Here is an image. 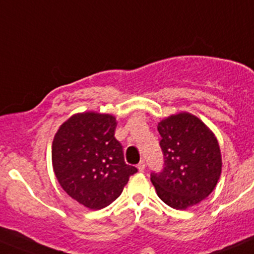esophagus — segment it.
Returning <instances> with one entry per match:
<instances>
[{
	"mask_svg": "<svg viewBox=\"0 0 254 254\" xmlns=\"http://www.w3.org/2000/svg\"><path fill=\"white\" fill-rule=\"evenodd\" d=\"M144 167H146V163H144V161H141L138 163V165H137V168H138L139 172H143Z\"/></svg>",
	"mask_w": 254,
	"mask_h": 254,
	"instance_id": "1",
	"label": "esophagus"
}]
</instances>
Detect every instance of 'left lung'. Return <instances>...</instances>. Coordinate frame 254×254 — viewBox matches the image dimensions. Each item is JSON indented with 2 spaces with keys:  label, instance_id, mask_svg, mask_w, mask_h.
Segmentation results:
<instances>
[{
  "label": "left lung",
  "instance_id": "1",
  "mask_svg": "<svg viewBox=\"0 0 254 254\" xmlns=\"http://www.w3.org/2000/svg\"><path fill=\"white\" fill-rule=\"evenodd\" d=\"M157 128L165 158L163 170L151 173L157 194L172 208L195 206L211 194L221 176L218 141L199 118L187 112L162 120Z\"/></svg>",
  "mask_w": 254,
  "mask_h": 254
}]
</instances>
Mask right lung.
<instances>
[{
    "mask_svg": "<svg viewBox=\"0 0 254 254\" xmlns=\"http://www.w3.org/2000/svg\"><path fill=\"white\" fill-rule=\"evenodd\" d=\"M116 118L97 112L77 113L62 123L52 143L57 181L74 201L101 209L120 197L137 168L127 165L116 139Z\"/></svg>",
    "mask_w": 254,
    "mask_h": 254,
    "instance_id": "1",
    "label": "right lung"
}]
</instances>
